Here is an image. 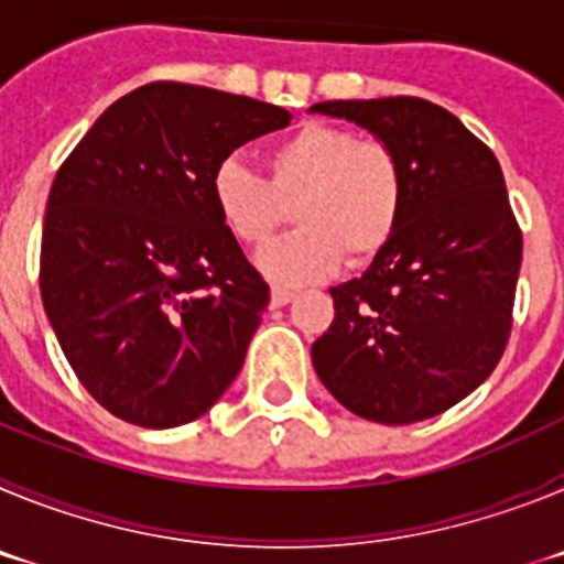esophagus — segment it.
I'll return each mask as SVG.
<instances>
[{"mask_svg": "<svg viewBox=\"0 0 564 564\" xmlns=\"http://www.w3.org/2000/svg\"><path fill=\"white\" fill-rule=\"evenodd\" d=\"M293 296H296V293L288 291V288H271V307H285Z\"/></svg>", "mask_w": 564, "mask_h": 564, "instance_id": "obj_1", "label": "esophagus"}]
</instances>
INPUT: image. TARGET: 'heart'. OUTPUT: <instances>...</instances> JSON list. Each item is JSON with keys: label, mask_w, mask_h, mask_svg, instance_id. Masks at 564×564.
<instances>
[{"label": "heart", "mask_w": 564, "mask_h": 564, "mask_svg": "<svg viewBox=\"0 0 564 564\" xmlns=\"http://www.w3.org/2000/svg\"><path fill=\"white\" fill-rule=\"evenodd\" d=\"M265 181L246 163L223 161L208 192L234 239L262 246L288 220L296 231L257 253V268L279 285L330 276L341 259L364 265L390 246L406 200L395 149L333 123L311 121L262 154Z\"/></svg>", "instance_id": "heart-1"}]
</instances>
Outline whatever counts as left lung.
<instances>
[{"label": "left lung", "instance_id": "left-lung-1", "mask_svg": "<svg viewBox=\"0 0 564 564\" xmlns=\"http://www.w3.org/2000/svg\"><path fill=\"white\" fill-rule=\"evenodd\" d=\"M395 149L406 200L395 237L358 279L330 288V330L313 367L367 421H426L475 392L511 333L522 234L495 152L423 98L325 101Z\"/></svg>", "mask_w": 564, "mask_h": 564}]
</instances>
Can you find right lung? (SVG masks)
Returning a JSON list of instances; mask_svg holds the SVG:
<instances>
[{"instance_id": "add662e5", "label": "right lung", "mask_w": 564, "mask_h": 564, "mask_svg": "<svg viewBox=\"0 0 564 564\" xmlns=\"http://www.w3.org/2000/svg\"><path fill=\"white\" fill-rule=\"evenodd\" d=\"M293 115L154 82L93 123L47 197L44 313L84 390L127 423L172 430L231 387L268 285L214 212V169Z\"/></svg>"}]
</instances>
